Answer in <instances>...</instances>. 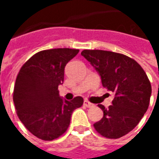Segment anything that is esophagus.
Returning a JSON list of instances; mask_svg holds the SVG:
<instances>
[{
  "instance_id": "34e87169",
  "label": "esophagus",
  "mask_w": 159,
  "mask_h": 159,
  "mask_svg": "<svg viewBox=\"0 0 159 159\" xmlns=\"http://www.w3.org/2000/svg\"><path fill=\"white\" fill-rule=\"evenodd\" d=\"M83 105L85 107H93V104L91 102H89V101H84L83 102Z\"/></svg>"
}]
</instances>
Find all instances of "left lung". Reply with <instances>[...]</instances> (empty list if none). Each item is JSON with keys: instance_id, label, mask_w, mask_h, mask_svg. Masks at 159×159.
Here are the masks:
<instances>
[{"instance_id": "8db88e82", "label": "left lung", "mask_w": 159, "mask_h": 159, "mask_svg": "<svg viewBox=\"0 0 159 159\" xmlns=\"http://www.w3.org/2000/svg\"><path fill=\"white\" fill-rule=\"evenodd\" d=\"M81 55L98 71L103 87L115 94L107 109L98 105L103 117L94 124L95 129L107 139L123 137L137 126L149 107L152 86L145 70L120 53L84 50Z\"/></svg>"}]
</instances>
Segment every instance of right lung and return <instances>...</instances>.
Returning <instances> with one entry per match:
<instances>
[{
	"mask_svg": "<svg viewBox=\"0 0 159 159\" xmlns=\"http://www.w3.org/2000/svg\"><path fill=\"white\" fill-rule=\"evenodd\" d=\"M79 50L57 48L39 52L18 73L14 89V106L20 121L31 134L51 141L67 131L72 112L82 107L83 99L70 102L59 96L64 68Z\"/></svg>",
	"mask_w": 159,
	"mask_h": 159,
	"instance_id": "right-lung-1",
	"label": "right lung"
}]
</instances>
